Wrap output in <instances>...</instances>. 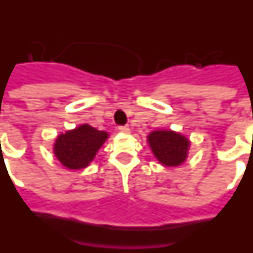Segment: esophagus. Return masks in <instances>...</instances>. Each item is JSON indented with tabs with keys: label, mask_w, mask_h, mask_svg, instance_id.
<instances>
[{
	"label": "esophagus",
	"mask_w": 253,
	"mask_h": 253,
	"mask_svg": "<svg viewBox=\"0 0 253 253\" xmlns=\"http://www.w3.org/2000/svg\"><path fill=\"white\" fill-rule=\"evenodd\" d=\"M118 130H120L121 132H123V133H128V132H130V127H128V126H120V127H118Z\"/></svg>",
	"instance_id": "obj_1"
}]
</instances>
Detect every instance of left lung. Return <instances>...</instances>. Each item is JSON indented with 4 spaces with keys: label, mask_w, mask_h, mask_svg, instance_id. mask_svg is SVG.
<instances>
[{
    "label": "left lung",
    "mask_w": 253,
    "mask_h": 253,
    "mask_svg": "<svg viewBox=\"0 0 253 253\" xmlns=\"http://www.w3.org/2000/svg\"><path fill=\"white\" fill-rule=\"evenodd\" d=\"M154 156L166 166H179L186 158L189 141L172 131H154L148 136Z\"/></svg>",
    "instance_id": "8db88e82"
}]
</instances>
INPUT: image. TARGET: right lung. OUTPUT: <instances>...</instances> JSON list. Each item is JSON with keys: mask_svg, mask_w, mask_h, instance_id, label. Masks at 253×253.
<instances>
[{"mask_svg": "<svg viewBox=\"0 0 253 253\" xmlns=\"http://www.w3.org/2000/svg\"><path fill=\"white\" fill-rule=\"evenodd\" d=\"M108 133L88 125L63 133L55 141V156L68 169H84L94 159Z\"/></svg>", "mask_w": 253, "mask_h": 253, "instance_id": "obj_1", "label": "right lung"}]
</instances>
